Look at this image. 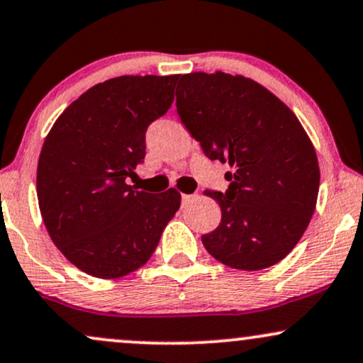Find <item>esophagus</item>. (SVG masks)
<instances>
[{"mask_svg": "<svg viewBox=\"0 0 363 363\" xmlns=\"http://www.w3.org/2000/svg\"><path fill=\"white\" fill-rule=\"evenodd\" d=\"M191 198H193L191 194H182V203H189Z\"/></svg>", "mask_w": 363, "mask_h": 363, "instance_id": "esophagus-1", "label": "esophagus"}]
</instances>
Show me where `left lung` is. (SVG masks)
Returning a JSON list of instances; mask_svg holds the SVG:
<instances>
[{"mask_svg":"<svg viewBox=\"0 0 363 363\" xmlns=\"http://www.w3.org/2000/svg\"><path fill=\"white\" fill-rule=\"evenodd\" d=\"M176 91L181 121L211 160L228 162L226 193L206 191L221 221L203 245L221 264L262 270L298 245L316 208L320 165L298 116L243 76L184 74Z\"/></svg>","mask_w":363,"mask_h":363,"instance_id":"1","label":"left lung"}]
</instances>
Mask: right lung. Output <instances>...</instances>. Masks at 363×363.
<instances>
[{
	"mask_svg": "<svg viewBox=\"0 0 363 363\" xmlns=\"http://www.w3.org/2000/svg\"><path fill=\"white\" fill-rule=\"evenodd\" d=\"M179 76H120L81 94L55 120L37 167L43 223L82 272L118 279L142 267L181 206L126 184L145 159V132L167 113Z\"/></svg>",
	"mask_w": 363,
	"mask_h": 363,
	"instance_id": "right-lung-1",
	"label": "right lung"
}]
</instances>
